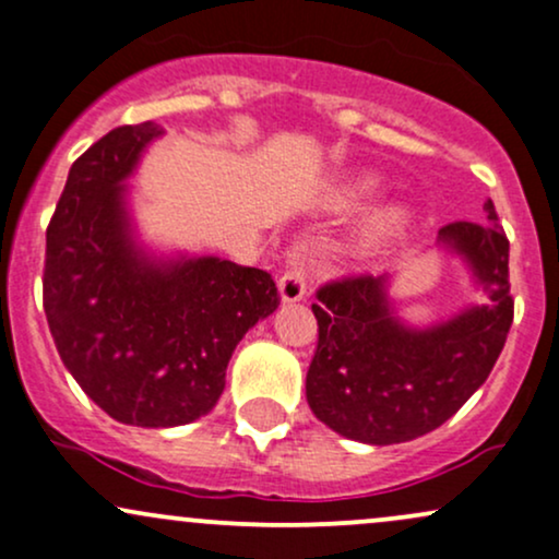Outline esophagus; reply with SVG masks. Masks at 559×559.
I'll return each mask as SVG.
<instances>
[{
  "mask_svg": "<svg viewBox=\"0 0 559 559\" xmlns=\"http://www.w3.org/2000/svg\"><path fill=\"white\" fill-rule=\"evenodd\" d=\"M277 290H280L282 304H298V300L306 298V272H304V259H300V248H293L290 269L280 277Z\"/></svg>",
  "mask_w": 559,
  "mask_h": 559,
  "instance_id": "esophagus-1",
  "label": "esophagus"
}]
</instances>
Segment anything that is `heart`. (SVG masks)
<instances>
[{"label": "heart", "mask_w": 559, "mask_h": 559, "mask_svg": "<svg viewBox=\"0 0 559 559\" xmlns=\"http://www.w3.org/2000/svg\"><path fill=\"white\" fill-rule=\"evenodd\" d=\"M379 193V182L373 177H358L356 182L345 186L337 193V201L343 206H358L366 203ZM411 225V212L405 206H386L382 212H377L369 219V225L364 229V248L366 251H377V248L386 246L390 240H395L397 235H403Z\"/></svg>", "instance_id": "obj_1"}]
</instances>
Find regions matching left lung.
I'll return each mask as SVG.
<instances>
[{
  "mask_svg": "<svg viewBox=\"0 0 559 559\" xmlns=\"http://www.w3.org/2000/svg\"><path fill=\"white\" fill-rule=\"evenodd\" d=\"M484 212L487 222H452L431 246L461 261L484 295L481 304L413 324L400 317L390 293L395 272L337 280L317 293L311 308L319 345L306 400L340 437L364 444L411 442L455 416L487 382L513 324V298L510 242L491 199Z\"/></svg>",
  "mask_w": 559,
  "mask_h": 559,
  "instance_id": "8db88e82",
  "label": "left lung"
}]
</instances>
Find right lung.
Masks as SVG:
<instances>
[{"mask_svg": "<svg viewBox=\"0 0 559 559\" xmlns=\"http://www.w3.org/2000/svg\"><path fill=\"white\" fill-rule=\"evenodd\" d=\"M164 130H109L70 167L46 229L44 311L81 390L115 421L173 429L206 416L233 350L272 317L274 280L219 255L141 240L130 177Z\"/></svg>", "mask_w": 559, "mask_h": 559, "instance_id": "right-lung-1", "label": "right lung"}]
</instances>
